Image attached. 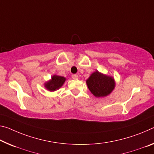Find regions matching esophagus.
Here are the masks:
<instances>
[{"label":"esophagus","instance_id":"1","mask_svg":"<svg viewBox=\"0 0 154 154\" xmlns=\"http://www.w3.org/2000/svg\"><path fill=\"white\" fill-rule=\"evenodd\" d=\"M78 75H76V74H74V75H72V78L73 79H75V80H77V79H78Z\"/></svg>","mask_w":154,"mask_h":154}]
</instances>
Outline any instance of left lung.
Instances as JSON below:
<instances>
[{
  "label": "left lung",
  "mask_w": 154,
  "mask_h": 154,
  "mask_svg": "<svg viewBox=\"0 0 154 154\" xmlns=\"http://www.w3.org/2000/svg\"><path fill=\"white\" fill-rule=\"evenodd\" d=\"M86 84L90 91L96 97L108 96L115 88L114 78L102 74L98 70L91 74L86 80Z\"/></svg>",
  "instance_id": "8db88e82"
}]
</instances>
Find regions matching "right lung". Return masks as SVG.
<instances>
[{
  "mask_svg": "<svg viewBox=\"0 0 154 154\" xmlns=\"http://www.w3.org/2000/svg\"><path fill=\"white\" fill-rule=\"evenodd\" d=\"M66 81V78L62 76L54 75L51 77V79L46 82L45 87L49 91H55V90L60 88L63 86Z\"/></svg>",
  "mask_w": 154,
  "mask_h": 154,
  "instance_id": "add662e5",
  "label": "right lung"
}]
</instances>
